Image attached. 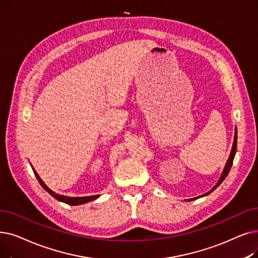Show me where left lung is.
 <instances>
[{"label": "left lung", "mask_w": 258, "mask_h": 258, "mask_svg": "<svg viewBox=\"0 0 258 258\" xmlns=\"http://www.w3.org/2000/svg\"><path fill=\"white\" fill-rule=\"evenodd\" d=\"M236 150H237V128L235 127V135H234V141H233V145H232V150H231V153H230V156H229V159H228V161H227L225 167H223V171H222V173H221V175H220L219 180H218L217 183H216L214 186H213V187L210 189V191L207 192L206 194L200 195V196L195 197V198L186 199L187 201H191V200H195V199H198V198H201V197L208 196L209 194H211L213 191H214L215 188H217V187L220 185V183H221L223 180H225L226 177L228 176V174H229V172H230V170H231L232 164H233V160H234V157H235V154H236Z\"/></svg>", "instance_id": "1"}]
</instances>
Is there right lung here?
<instances>
[{
  "label": "right lung",
  "mask_w": 258,
  "mask_h": 258,
  "mask_svg": "<svg viewBox=\"0 0 258 258\" xmlns=\"http://www.w3.org/2000/svg\"><path fill=\"white\" fill-rule=\"evenodd\" d=\"M31 167H32V165H31ZM32 171H33V173H35V175H36V177L38 179V181L43 186V188L45 189V191H47L53 198L61 201V203L67 204V205H70V206H80V205H84L86 203H89V201H93V200L97 199L100 196V195H93V196H84V197H70V196H64V195L57 194V193H54L53 191H51V189L45 183H44V181L40 178V176L38 175V173L36 172L35 169H33V167H32Z\"/></svg>",
  "instance_id": "right-lung-1"
}]
</instances>
